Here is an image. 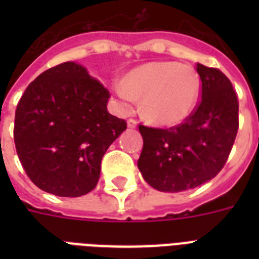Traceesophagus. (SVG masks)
Masks as SVG:
<instances>
[{"mask_svg":"<svg viewBox=\"0 0 259 259\" xmlns=\"http://www.w3.org/2000/svg\"><path fill=\"white\" fill-rule=\"evenodd\" d=\"M138 122L136 121V119H133V118H130V119H127V127H130V129H134L136 126H137Z\"/></svg>","mask_w":259,"mask_h":259,"instance_id":"obj_1","label":"esophagus"}]
</instances>
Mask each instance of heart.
<instances>
[{
	"label": "heart",
	"mask_w": 259,
	"mask_h": 259,
	"mask_svg": "<svg viewBox=\"0 0 259 259\" xmlns=\"http://www.w3.org/2000/svg\"><path fill=\"white\" fill-rule=\"evenodd\" d=\"M122 106L129 109L142 99V113L149 121L173 125L184 121L196 107L201 93L199 74L177 62H152L137 67L123 80L113 83Z\"/></svg>",
	"instance_id": "heart-1"
}]
</instances>
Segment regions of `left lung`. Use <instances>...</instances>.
<instances>
[{"label":"left lung","mask_w":259,"mask_h":259,"mask_svg":"<svg viewBox=\"0 0 259 259\" xmlns=\"http://www.w3.org/2000/svg\"><path fill=\"white\" fill-rule=\"evenodd\" d=\"M201 101L180 125L169 129L140 125L144 140L138 169L162 192L196 188L225 166L239 127V103L221 70L197 63Z\"/></svg>","instance_id":"obj_1"}]
</instances>
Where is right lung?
I'll use <instances>...</instances> for the list:
<instances>
[{
  "label": "right lung",
  "mask_w": 259,
  "mask_h": 259,
  "mask_svg": "<svg viewBox=\"0 0 259 259\" xmlns=\"http://www.w3.org/2000/svg\"><path fill=\"white\" fill-rule=\"evenodd\" d=\"M109 98V90L74 62L44 71L26 87L13 137L34 185L63 197L97 187L103 154L127 126L107 111Z\"/></svg>",
  "instance_id": "add662e5"
}]
</instances>
